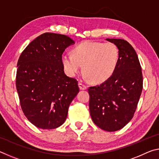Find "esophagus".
<instances>
[{"label": "esophagus", "mask_w": 159, "mask_h": 159, "mask_svg": "<svg viewBox=\"0 0 159 159\" xmlns=\"http://www.w3.org/2000/svg\"><path fill=\"white\" fill-rule=\"evenodd\" d=\"M79 86L80 90H86V88H87V87L81 83H79Z\"/></svg>", "instance_id": "obj_1"}]
</instances>
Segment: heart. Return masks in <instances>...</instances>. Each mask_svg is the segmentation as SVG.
I'll return each instance as SVG.
<instances>
[{
	"instance_id": "1",
	"label": "heart",
	"mask_w": 159,
	"mask_h": 159,
	"mask_svg": "<svg viewBox=\"0 0 159 159\" xmlns=\"http://www.w3.org/2000/svg\"><path fill=\"white\" fill-rule=\"evenodd\" d=\"M64 71L74 76L83 65L85 76L94 83H102L111 77L119 61V50L113 43L83 42L73 50V54L64 52L61 56Z\"/></svg>"
}]
</instances>
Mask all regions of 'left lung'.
Instances as JSON below:
<instances>
[{"mask_svg":"<svg viewBox=\"0 0 159 159\" xmlns=\"http://www.w3.org/2000/svg\"><path fill=\"white\" fill-rule=\"evenodd\" d=\"M119 50V61L111 77L88 88L93 121L102 130L114 132L130 121L140 98L143 79L138 55L123 39H107Z\"/></svg>","mask_w":159,"mask_h":159,"instance_id":"8db88e82","label":"left lung"}]
</instances>
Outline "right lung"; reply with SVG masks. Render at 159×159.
<instances>
[{
	"mask_svg": "<svg viewBox=\"0 0 159 159\" xmlns=\"http://www.w3.org/2000/svg\"><path fill=\"white\" fill-rule=\"evenodd\" d=\"M75 42L66 35L45 33L21 54L16 87L21 107L32 124L55 129L65 121L68 109L79 92L76 79L64 74L61 56Z\"/></svg>",
	"mask_w": 159,
	"mask_h": 159,
	"instance_id": "add662e5",
	"label": "right lung"
}]
</instances>
